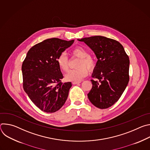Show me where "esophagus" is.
Returning <instances> with one entry per match:
<instances>
[{
	"label": "esophagus",
	"instance_id": "34e87169",
	"mask_svg": "<svg viewBox=\"0 0 150 150\" xmlns=\"http://www.w3.org/2000/svg\"><path fill=\"white\" fill-rule=\"evenodd\" d=\"M81 83V81H76V82H72V83H73L74 85L78 84V83Z\"/></svg>",
	"mask_w": 150,
	"mask_h": 150
}]
</instances>
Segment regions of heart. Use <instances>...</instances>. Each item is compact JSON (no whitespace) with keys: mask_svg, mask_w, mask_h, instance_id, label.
<instances>
[{"mask_svg":"<svg viewBox=\"0 0 150 150\" xmlns=\"http://www.w3.org/2000/svg\"><path fill=\"white\" fill-rule=\"evenodd\" d=\"M73 56L80 58L78 67L79 68L70 70L65 75V79L67 81H79L88 75L89 70L92 71L96 66V62L93 57L88 55V51L82 47H76L72 51ZM57 62L60 69L67 72L69 69V59L65 53H62L57 58Z\"/></svg>","mask_w":150,"mask_h":150,"instance_id":"obj_1","label":"heart"}]
</instances>
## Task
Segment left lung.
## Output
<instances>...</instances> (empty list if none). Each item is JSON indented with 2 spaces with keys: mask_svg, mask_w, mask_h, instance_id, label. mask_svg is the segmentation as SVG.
Masks as SVG:
<instances>
[{
  "mask_svg": "<svg viewBox=\"0 0 150 150\" xmlns=\"http://www.w3.org/2000/svg\"><path fill=\"white\" fill-rule=\"evenodd\" d=\"M88 46L98 60L92 74L93 87L87 94L91 103L99 109L113 105L121 97L129 82V59L117 41L96 35L78 39Z\"/></svg>",
  "mask_w": 150,
  "mask_h": 150,
  "instance_id": "left-lung-1",
  "label": "left lung"
}]
</instances>
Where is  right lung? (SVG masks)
<instances>
[{
  "label": "right lung",
  "mask_w": 150,
  "mask_h": 150,
  "mask_svg": "<svg viewBox=\"0 0 150 150\" xmlns=\"http://www.w3.org/2000/svg\"><path fill=\"white\" fill-rule=\"evenodd\" d=\"M74 40L57 38L44 40L28 52L22 65L23 88L33 103L41 110L54 113L66 102L71 82L63 83V78L57 60Z\"/></svg>",
  "instance_id": "1"
}]
</instances>
